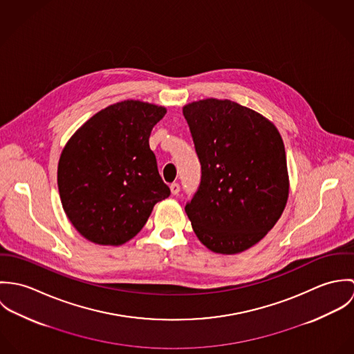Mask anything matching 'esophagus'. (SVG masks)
Instances as JSON below:
<instances>
[{"label":"esophagus","instance_id":"34e87169","mask_svg":"<svg viewBox=\"0 0 354 354\" xmlns=\"http://www.w3.org/2000/svg\"><path fill=\"white\" fill-rule=\"evenodd\" d=\"M170 191H171L173 195H178V192H180V184H178V183H173V184L170 185Z\"/></svg>","mask_w":354,"mask_h":354}]
</instances>
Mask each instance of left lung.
<instances>
[{
    "label": "left lung",
    "mask_w": 354,
    "mask_h": 354,
    "mask_svg": "<svg viewBox=\"0 0 354 354\" xmlns=\"http://www.w3.org/2000/svg\"><path fill=\"white\" fill-rule=\"evenodd\" d=\"M202 180L185 212L203 245L244 252L281 218L289 198L286 152L277 127L250 107L208 98L183 107Z\"/></svg>",
    "instance_id": "left-lung-1"
}]
</instances>
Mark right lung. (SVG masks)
Masks as SVG:
<instances>
[{"instance_id": "obj_1", "label": "right lung", "mask_w": 354, "mask_h": 354, "mask_svg": "<svg viewBox=\"0 0 354 354\" xmlns=\"http://www.w3.org/2000/svg\"><path fill=\"white\" fill-rule=\"evenodd\" d=\"M166 107L117 102L86 121L68 140L57 170L62 208L75 229L100 245H122L170 195L149 139Z\"/></svg>"}]
</instances>
